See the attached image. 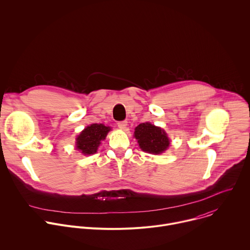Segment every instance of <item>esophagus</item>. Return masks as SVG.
Listing matches in <instances>:
<instances>
[{
	"label": "esophagus",
	"mask_w": 250,
	"mask_h": 250,
	"mask_svg": "<svg viewBox=\"0 0 250 250\" xmlns=\"http://www.w3.org/2000/svg\"><path fill=\"white\" fill-rule=\"evenodd\" d=\"M126 125H127V122H126V121H123V122H119V123H118V126H119L121 129H125V128H126Z\"/></svg>",
	"instance_id": "esophagus-1"
}]
</instances>
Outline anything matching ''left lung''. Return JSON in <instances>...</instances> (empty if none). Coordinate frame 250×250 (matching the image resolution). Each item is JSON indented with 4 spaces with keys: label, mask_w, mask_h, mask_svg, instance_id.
Returning a JSON list of instances; mask_svg holds the SVG:
<instances>
[{
    "label": "left lung",
    "mask_w": 250,
    "mask_h": 250,
    "mask_svg": "<svg viewBox=\"0 0 250 250\" xmlns=\"http://www.w3.org/2000/svg\"><path fill=\"white\" fill-rule=\"evenodd\" d=\"M134 136L139 147L148 153L160 154L169 146V138L163 129L149 123L138 125L134 129Z\"/></svg>",
    "instance_id": "8db88e82"
}]
</instances>
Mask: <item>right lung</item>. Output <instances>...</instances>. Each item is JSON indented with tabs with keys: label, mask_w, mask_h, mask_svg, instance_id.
Masks as SVG:
<instances>
[{
	"label": "right lung",
	"mask_w": 250,
	"mask_h": 250,
	"mask_svg": "<svg viewBox=\"0 0 250 250\" xmlns=\"http://www.w3.org/2000/svg\"><path fill=\"white\" fill-rule=\"evenodd\" d=\"M109 131L110 127L102 124H93L87 126L77 137V149L85 155L96 153L101 140L105 138Z\"/></svg>",
	"instance_id": "obj_1"
}]
</instances>
